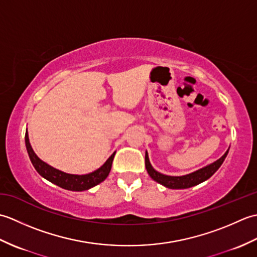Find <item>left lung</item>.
Here are the masks:
<instances>
[{
    "label": "left lung",
    "mask_w": 257,
    "mask_h": 257,
    "mask_svg": "<svg viewBox=\"0 0 257 257\" xmlns=\"http://www.w3.org/2000/svg\"><path fill=\"white\" fill-rule=\"evenodd\" d=\"M228 150H230V148L226 150L225 154L223 155L220 159L210 163V165L201 168L194 172H191L188 174H184V176H179V177L167 176V174H163L155 170L154 167H152L150 163L148 152L146 151V169H147V172H148V174L151 177V179L155 180L156 182L162 184L163 187L169 188V189H188L204 182L205 180L211 178L213 174L217 171V169L222 166L223 161L225 160V158L228 154Z\"/></svg>",
    "instance_id": "left-lung-1"
}]
</instances>
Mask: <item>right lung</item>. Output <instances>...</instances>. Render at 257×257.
Masks as SVG:
<instances>
[{"label":"right lung","mask_w":257,"mask_h":257,"mask_svg":"<svg viewBox=\"0 0 257 257\" xmlns=\"http://www.w3.org/2000/svg\"><path fill=\"white\" fill-rule=\"evenodd\" d=\"M25 146H26L27 154H29L31 162L32 165L34 166L35 170L40 173L43 178L48 180L50 182L69 191L89 190L91 188H94L95 185L102 182L103 180L108 177L109 172L111 170L112 160H113L114 154H116V152H113V154L108 158L107 161L95 171L87 174H70V173L63 172L56 168L47 165L46 162H44L37 157V155L35 154L34 150H33L32 146L30 144L27 129L25 134Z\"/></svg>","instance_id":"1"}]
</instances>
